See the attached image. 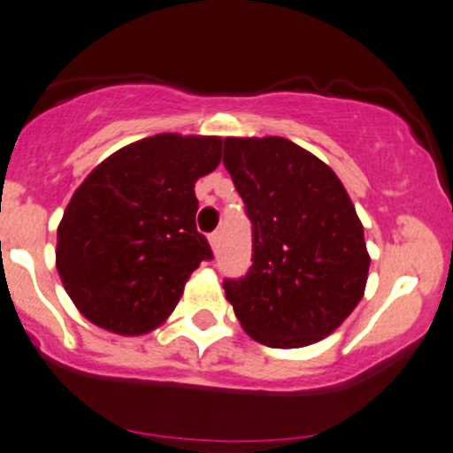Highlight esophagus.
<instances>
[{"instance_id":"obj_1","label":"esophagus","mask_w":453,"mask_h":453,"mask_svg":"<svg viewBox=\"0 0 453 453\" xmlns=\"http://www.w3.org/2000/svg\"><path fill=\"white\" fill-rule=\"evenodd\" d=\"M209 242H211V249H213L215 253H217V250H219V244H221V234H219V232H213V234H211V236H209Z\"/></svg>"}]
</instances>
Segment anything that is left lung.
<instances>
[{"mask_svg":"<svg viewBox=\"0 0 453 453\" xmlns=\"http://www.w3.org/2000/svg\"><path fill=\"white\" fill-rule=\"evenodd\" d=\"M223 165L253 226V265L223 280L250 339L313 345L362 301L364 226L328 165L284 137H226Z\"/></svg>","mask_w":453,"mask_h":453,"instance_id":"obj_1","label":"left lung"}]
</instances>
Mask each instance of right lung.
<instances>
[{"mask_svg":"<svg viewBox=\"0 0 453 453\" xmlns=\"http://www.w3.org/2000/svg\"><path fill=\"white\" fill-rule=\"evenodd\" d=\"M219 160V137L160 134L85 177L58 226L56 267L89 322L135 336L171 316L190 273L213 259L194 184Z\"/></svg>","mask_w":453,"mask_h":453,"instance_id":"obj_1","label":"right lung"}]
</instances>
